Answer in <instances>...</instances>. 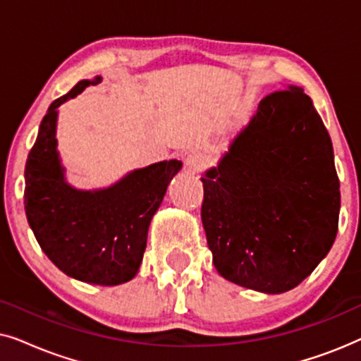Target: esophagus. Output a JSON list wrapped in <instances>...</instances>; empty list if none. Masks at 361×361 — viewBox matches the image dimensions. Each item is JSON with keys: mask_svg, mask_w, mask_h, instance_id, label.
<instances>
[{"mask_svg": "<svg viewBox=\"0 0 361 361\" xmlns=\"http://www.w3.org/2000/svg\"><path fill=\"white\" fill-rule=\"evenodd\" d=\"M207 162H209V159H207L204 152H190V154L185 157V166L189 167L192 172H200L207 166Z\"/></svg>", "mask_w": 361, "mask_h": 361, "instance_id": "esophagus-1", "label": "esophagus"}]
</instances>
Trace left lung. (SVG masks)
<instances>
[{"mask_svg": "<svg viewBox=\"0 0 361 361\" xmlns=\"http://www.w3.org/2000/svg\"><path fill=\"white\" fill-rule=\"evenodd\" d=\"M200 180L207 243L231 283L286 293L332 248L340 214L334 147L300 87L263 98Z\"/></svg>", "mask_w": 361, "mask_h": 361, "instance_id": "1", "label": "left lung"}]
</instances>
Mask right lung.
Instances as JSON below:
<instances>
[{"instance_id":"add662e5","label":"right lung","mask_w":361,"mask_h":361,"mask_svg":"<svg viewBox=\"0 0 361 361\" xmlns=\"http://www.w3.org/2000/svg\"><path fill=\"white\" fill-rule=\"evenodd\" d=\"M100 82V75L80 80L51 103L26 161L24 209L39 246L62 273L82 283L118 286L140 271L151 220L182 162H154L103 189L68 184L57 151L59 106Z\"/></svg>"}]
</instances>
